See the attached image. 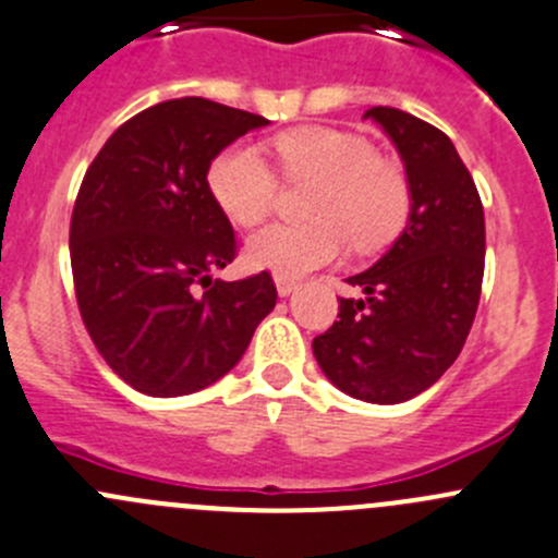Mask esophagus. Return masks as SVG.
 <instances>
[{
    "instance_id": "1",
    "label": "esophagus",
    "mask_w": 558,
    "mask_h": 558,
    "mask_svg": "<svg viewBox=\"0 0 558 558\" xmlns=\"http://www.w3.org/2000/svg\"><path fill=\"white\" fill-rule=\"evenodd\" d=\"M274 281H277L279 295H290V292L298 287V279L295 277H287V274H274Z\"/></svg>"
}]
</instances>
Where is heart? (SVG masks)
<instances>
[{
  "label": "heart",
  "mask_w": 558,
  "mask_h": 558,
  "mask_svg": "<svg viewBox=\"0 0 558 558\" xmlns=\"http://www.w3.org/2000/svg\"><path fill=\"white\" fill-rule=\"evenodd\" d=\"M284 181H314L306 197L312 222L268 225L255 233L246 255L255 266L298 277L325 266L344 250H377L393 239L410 214L404 170L379 157L361 135L333 126H298L274 137ZM208 190L235 225H260L279 195L277 170L250 143L217 154L208 168Z\"/></svg>",
  "instance_id": "obj_1"
}]
</instances>
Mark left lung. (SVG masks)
<instances>
[{
    "label": "left lung",
    "mask_w": 558,
    "mask_h": 558,
    "mask_svg": "<svg viewBox=\"0 0 558 558\" xmlns=\"http://www.w3.org/2000/svg\"><path fill=\"white\" fill-rule=\"evenodd\" d=\"M399 148L412 211L388 255L344 279L339 319L312 341L325 377L347 396L401 404L459 357L483 290L485 217L453 141L399 108L366 110Z\"/></svg>",
    "instance_id": "obj_1"
}]
</instances>
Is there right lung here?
<instances>
[{
    "mask_svg": "<svg viewBox=\"0 0 558 558\" xmlns=\"http://www.w3.org/2000/svg\"><path fill=\"white\" fill-rule=\"evenodd\" d=\"M268 119L203 97L165 99L108 137L81 181L70 263L81 319L110 368L157 399L208 388L241 361L277 284L211 279L239 255L208 190L211 159Z\"/></svg>",
    "mask_w": 558,
    "mask_h": 558,
    "instance_id": "right-lung-1",
    "label": "right lung"
}]
</instances>
